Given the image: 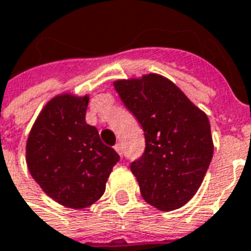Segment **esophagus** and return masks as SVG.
I'll return each instance as SVG.
<instances>
[{"mask_svg":"<svg viewBox=\"0 0 251 251\" xmlns=\"http://www.w3.org/2000/svg\"><path fill=\"white\" fill-rule=\"evenodd\" d=\"M115 150H116V152H118L120 156H123V147H122V143H116Z\"/></svg>","mask_w":251,"mask_h":251,"instance_id":"1","label":"esophagus"}]
</instances>
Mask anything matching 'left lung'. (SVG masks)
I'll list each match as a JSON object with an SVG mask.
<instances>
[{
  "instance_id": "left-lung-1",
  "label": "left lung",
  "mask_w": 251,
  "mask_h": 251,
  "mask_svg": "<svg viewBox=\"0 0 251 251\" xmlns=\"http://www.w3.org/2000/svg\"><path fill=\"white\" fill-rule=\"evenodd\" d=\"M113 87L143 128L146 150L131 163L142 197L162 211L182 207L198 191L213 159L207 115L156 73L118 80Z\"/></svg>"
}]
</instances>
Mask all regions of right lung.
I'll list each match as a JSON object with an SVG mask.
<instances>
[{
    "mask_svg": "<svg viewBox=\"0 0 251 251\" xmlns=\"http://www.w3.org/2000/svg\"><path fill=\"white\" fill-rule=\"evenodd\" d=\"M89 98L63 93L45 104L26 142V164L48 197L65 207L85 208L105 191L120 156L85 122Z\"/></svg>",
    "mask_w": 251,
    "mask_h": 251,
    "instance_id": "1",
    "label": "right lung"
}]
</instances>
